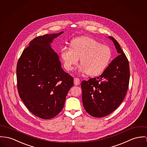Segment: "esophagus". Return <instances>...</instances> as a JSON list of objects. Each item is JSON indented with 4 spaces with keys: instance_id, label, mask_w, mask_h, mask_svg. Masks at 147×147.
I'll use <instances>...</instances> for the list:
<instances>
[{
    "instance_id": "34e87169",
    "label": "esophagus",
    "mask_w": 147,
    "mask_h": 147,
    "mask_svg": "<svg viewBox=\"0 0 147 147\" xmlns=\"http://www.w3.org/2000/svg\"><path fill=\"white\" fill-rule=\"evenodd\" d=\"M74 85L76 86H78L80 84V80L79 78H75L74 79Z\"/></svg>"
}]
</instances>
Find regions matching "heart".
I'll use <instances>...</instances> for the list:
<instances>
[{"label":"heart","instance_id":"heart-1","mask_svg":"<svg viewBox=\"0 0 147 147\" xmlns=\"http://www.w3.org/2000/svg\"><path fill=\"white\" fill-rule=\"evenodd\" d=\"M71 47H63L60 57L64 68L72 70L80 59L79 70L90 76H97L108 67L112 58V51L108 46L101 44L93 38L79 37L73 40Z\"/></svg>","mask_w":147,"mask_h":147}]
</instances>
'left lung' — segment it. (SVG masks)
<instances>
[{
	"instance_id": "8db88e82",
	"label": "left lung",
	"mask_w": 147,
	"mask_h": 147,
	"mask_svg": "<svg viewBox=\"0 0 147 147\" xmlns=\"http://www.w3.org/2000/svg\"><path fill=\"white\" fill-rule=\"evenodd\" d=\"M113 41L119 56L97 78L81 83L84 109L95 117H105L115 111L124 99L128 89L130 70L129 61L118 42Z\"/></svg>"
}]
</instances>
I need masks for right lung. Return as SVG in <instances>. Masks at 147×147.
<instances>
[{
	"instance_id": "1",
	"label": "right lung",
	"mask_w": 147,
	"mask_h": 147,
	"mask_svg": "<svg viewBox=\"0 0 147 147\" xmlns=\"http://www.w3.org/2000/svg\"><path fill=\"white\" fill-rule=\"evenodd\" d=\"M47 34L31 41L17 63L18 90L30 112L42 119L56 116L63 109L73 78L65 72L53 40L63 34Z\"/></svg>"
}]
</instances>
